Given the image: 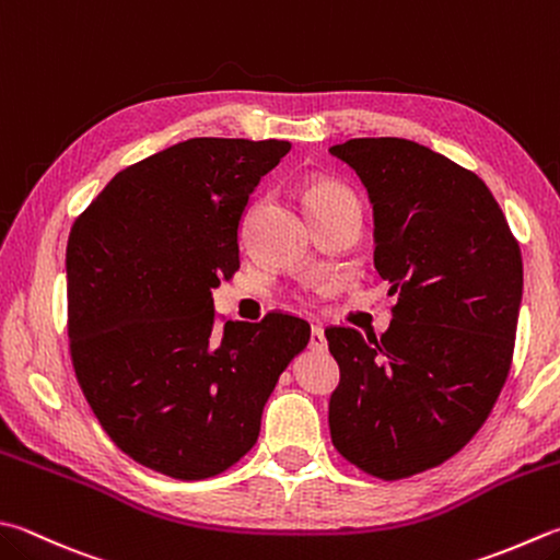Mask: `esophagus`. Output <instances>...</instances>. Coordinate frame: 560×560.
Here are the masks:
<instances>
[{"mask_svg": "<svg viewBox=\"0 0 560 560\" xmlns=\"http://www.w3.org/2000/svg\"><path fill=\"white\" fill-rule=\"evenodd\" d=\"M310 348H312V351H326V336L322 331V326H314V329H312Z\"/></svg>", "mask_w": 560, "mask_h": 560, "instance_id": "obj_1", "label": "esophagus"}]
</instances>
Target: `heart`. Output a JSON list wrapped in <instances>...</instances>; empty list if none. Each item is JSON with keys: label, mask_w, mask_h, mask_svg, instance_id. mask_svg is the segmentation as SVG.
Instances as JSON below:
<instances>
[{"label": "heart", "mask_w": 560, "mask_h": 560, "mask_svg": "<svg viewBox=\"0 0 560 560\" xmlns=\"http://www.w3.org/2000/svg\"><path fill=\"white\" fill-rule=\"evenodd\" d=\"M302 197L314 224L341 212H361V202L353 189L331 180V177H310L302 187Z\"/></svg>", "instance_id": "heart-1"}]
</instances>
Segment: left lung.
Returning <instances> with one entry per match:
<instances>
[{"instance_id":"obj_1","label":"left lung","mask_w":560,"mask_h":560,"mask_svg":"<svg viewBox=\"0 0 560 560\" xmlns=\"http://www.w3.org/2000/svg\"><path fill=\"white\" fill-rule=\"evenodd\" d=\"M331 155L361 177L375 270L397 294L383 336L331 326L341 383L336 451L383 480L417 476L468 444L510 375L522 253L476 173L407 139H351Z\"/></svg>"}]
</instances>
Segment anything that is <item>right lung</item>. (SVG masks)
Returning a JSON list of instances; mask_svg holds the SVG:
<instances>
[{
  "instance_id": "1",
  "label": "right lung",
  "mask_w": 560,
  "mask_h": 560,
  "mask_svg": "<svg viewBox=\"0 0 560 560\" xmlns=\"http://www.w3.org/2000/svg\"><path fill=\"white\" fill-rule=\"evenodd\" d=\"M288 141L189 139L116 173L70 229L68 336L102 429L141 466L219 476L258 441L260 415L310 324L270 312L214 329L212 290L241 266L238 226Z\"/></svg>"
}]
</instances>
